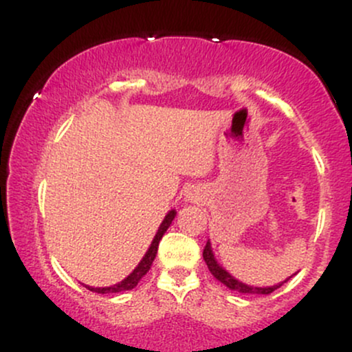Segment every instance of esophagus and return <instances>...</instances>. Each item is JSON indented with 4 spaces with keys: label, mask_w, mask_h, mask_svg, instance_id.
<instances>
[{
    "label": "esophagus",
    "mask_w": 352,
    "mask_h": 352,
    "mask_svg": "<svg viewBox=\"0 0 352 352\" xmlns=\"http://www.w3.org/2000/svg\"><path fill=\"white\" fill-rule=\"evenodd\" d=\"M191 198H192V196H191Z\"/></svg>",
    "instance_id": "esophagus-1"
}]
</instances>
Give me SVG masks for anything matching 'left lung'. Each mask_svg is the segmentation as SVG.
<instances>
[{"instance_id": "1", "label": "left lung", "mask_w": 352, "mask_h": 352, "mask_svg": "<svg viewBox=\"0 0 352 352\" xmlns=\"http://www.w3.org/2000/svg\"><path fill=\"white\" fill-rule=\"evenodd\" d=\"M203 258H205V262H206L208 268H210L211 275H213L217 280L225 283L228 289L236 290V292H241V294H263V296H268V294H272L274 290H277L278 287H280L283 283V282L277 283V285H272V287H252V285H247V283L238 282L235 277H232V275H230L228 272L225 270V268L218 265V262L214 260L213 250H211L210 241H206V247H205V250H203Z\"/></svg>"}]
</instances>
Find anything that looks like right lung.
Returning <instances> with one entry per match:
<instances>
[{
  "label": "right lung",
  "instance_id": "1",
  "mask_svg": "<svg viewBox=\"0 0 352 352\" xmlns=\"http://www.w3.org/2000/svg\"><path fill=\"white\" fill-rule=\"evenodd\" d=\"M176 217V211L171 210L168 214L164 217V220L160 225V230H157L156 236L153 238V243H151L149 250L146 252V255L142 256V260L139 262V265L132 270L131 275H127L126 278H124L122 282L116 283V285L112 287H89L87 285V289L92 290V292H97V294H117V292H124V290H132L135 285H138L139 280H141L142 277L149 272L151 265H153L154 258H156V253H157V247H160V241L162 235L166 233V230L169 228V225H171L173 220H175Z\"/></svg>",
  "mask_w": 352,
  "mask_h": 352
}]
</instances>
